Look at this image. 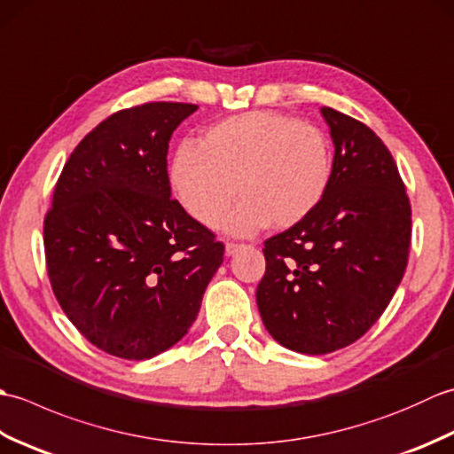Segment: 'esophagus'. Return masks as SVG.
I'll list each match as a JSON object with an SVG mask.
<instances>
[{"mask_svg": "<svg viewBox=\"0 0 454 454\" xmlns=\"http://www.w3.org/2000/svg\"><path fill=\"white\" fill-rule=\"evenodd\" d=\"M244 246L242 244H234V242H228L226 244V247H224V252H226V255L228 257H232L234 254H238L239 252V249H242Z\"/></svg>", "mask_w": 454, "mask_h": 454, "instance_id": "34e87169", "label": "esophagus"}]
</instances>
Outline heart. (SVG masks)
Wrapping results in <instances>:
<instances>
[{
    "mask_svg": "<svg viewBox=\"0 0 454 454\" xmlns=\"http://www.w3.org/2000/svg\"><path fill=\"white\" fill-rule=\"evenodd\" d=\"M333 176L327 134L283 113L254 111L212 124L195 144H183L169 163L179 205L202 226L252 236L267 224L293 228L324 200Z\"/></svg>",
    "mask_w": 454,
    "mask_h": 454,
    "instance_id": "obj_1",
    "label": "heart"
}]
</instances>
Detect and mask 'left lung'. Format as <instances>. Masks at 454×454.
<instances>
[{"mask_svg":"<svg viewBox=\"0 0 454 454\" xmlns=\"http://www.w3.org/2000/svg\"><path fill=\"white\" fill-rule=\"evenodd\" d=\"M333 176L310 216L265 242L257 308L275 341L325 355L351 345L387 310L408 265L411 208L392 153L366 127L320 109Z\"/></svg>","mask_w":454,"mask_h":454,"instance_id":"left-lung-1","label":"left lung"}]
</instances>
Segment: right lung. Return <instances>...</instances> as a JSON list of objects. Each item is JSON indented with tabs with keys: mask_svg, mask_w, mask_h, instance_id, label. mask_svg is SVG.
Wrapping results in <instances>:
<instances>
[{
	"mask_svg": "<svg viewBox=\"0 0 454 454\" xmlns=\"http://www.w3.org/2000/svg\"><path fill=\"white\" fill-rule=\"evenodd\" d=\"M191 103H146L85 137L44 218L46 269L70 322L101 351L152 359L197 320L224 246L171 200L168 148Z\"/></svg>",
	"mask_w": 454,
	"mask_h": 454,
	"instance_id": "add662e5",
	"label": "right lung"
}]
</instances>
